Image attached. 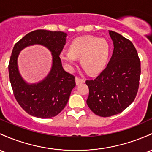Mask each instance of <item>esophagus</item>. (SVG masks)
Masks as SVG:
<instances>
[{
	"instance_id": "1",
	"label": "esophagus",
	"mask_w": 152,
	"mask_h": 152,
	"mask_svg": "<svg viewBox=\"0 0 152 152\" xmlns=\"http://www.w3.org/2000/svg\"><path fill=\"white\" fill-rule=\"evenodd\" d=\"M85 80L84 79H81V78L79 77V76H76V85H79L81 83H84Z\"/></svg>"
}]
</instances>
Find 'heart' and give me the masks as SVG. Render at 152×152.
I'll return each instance as SVG.
<instances>
[{"instance_id": "b5f03b06", "label": "heart", "mask_w": 152, "mask_h": 152, "mask_svg": "<svg viewBox=\"0 0 152 152\" xmlns=\"http://www.w3.org/2000/svg\"><path fill=\"white\" fill-rule=\"evenodd\" d=\"M110 50V44L105 39L84 36L73 39L68 46V52H61L60 58L68 67L74 64L76 58H80V63L85 71L94 73L104 67Z\"/></svg>"}]
</instances>
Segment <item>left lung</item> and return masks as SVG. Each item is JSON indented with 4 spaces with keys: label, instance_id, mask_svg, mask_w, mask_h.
Returning <instances> with one entry per match:
<instances>
[{
    "label": "left lung",
    "instance_id": "1",
    "mask_svg": "<svg viewBox=\"0 0 152 152\" xmlns=\"http://www.w3.org/2000/svg\"><path fill=\"white\" fill-rule=\"evenodd\" d=\"M109 34L114 44L110 61L96 79L86 81L87 105L100 117L121 113L133 102L141 75V62L133 43L115 31Z\"/></svg>",
    "mask_w": 152,
    "mask_h": 152
}]
</instances>
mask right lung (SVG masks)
Returning a JSON list of instances; mask_svg holds the SVG:
<instances>
[{"label": "right lung", "mask_w": 152, "mask_h": 152, "mask_svg": "<svg viewBox=\"0 0 152 152\" xmlns=\"http://www.w3.org/2000/svg\"><path fill=\"white\" fill-rule=\"evenodd\" d=\"M66 34L63 31L37 29L26 34L15 44L8 64L9 79L16 101L24 111L39 118H50L59 114L67 104L76 86L75 76L63 70L59 56L66 44ZM39 44L51 51L53 66L42 82L28 85L18 72L17 58L24 47Z\"/></svg>", "instance_id": "add662e5"}]
</instances>
